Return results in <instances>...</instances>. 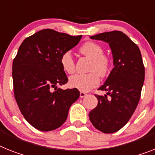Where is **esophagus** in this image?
Listing matches in <instances>:
<instances>
[{
    "mask_svg": "<svg viewBox=\"0 0 155 155\" xmlns=\"http://www.w3.org/2000/svg\"><path fill=\"white\" fill-rule=\"evenodd\" d=\"M80 97H84L85 96H87V94H86L85 92H84V91H80Z\"/></svg>",
    "mask_w": 155,
    "mask_h": 155,
    "instance_id": "esophagus-1",
    "label": "esophagus"
}]
</instances>
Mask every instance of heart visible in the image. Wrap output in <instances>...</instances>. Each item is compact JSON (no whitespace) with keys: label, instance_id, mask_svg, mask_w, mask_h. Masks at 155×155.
Wrapping results in <instances>:
<instances>
[{"label":"heart","instance_id":"heart-1","mask_svg":"<svg viewBox=\"0 0 155 155\" xmlns=\"http://www.w3.org/2000/svg\"><path fill=\"white\" fill-rule=\"evenodd\" d=\"M80 52L85 56L92 59L91 64V72L77 73L69 78L71 87L80 90L82 91H88L99 84V75L105 76L110 68V59L103 53V48L99 44L88 41L81 48ZM61 64L64 71L68 74L73 73L75 71V61L70 51L62 54Z\"/></svg>","mask_w":155,"mask_h":155}]
</instances>
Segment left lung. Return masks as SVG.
<instances>
[{
  "label": "left lung",
  "mask_w": 155,
  "mask_h": 155,
  "mask_svg": "<svg viewBox=\"0 0 155 155\" xmlns=\"http://www.w3.org/2000/svg\"><path fill=\"white\" fill-rule=\"evenodd\" d=\"M90 38L109 44L114 66L98 88L107 93L104 96L95 95L98 102L90 112V120L101 132L114 133L128 123L137 107L145 68L137 45L121 31L104 32Z\"/></svg>",
  "instance_id": "1"
}]
</instances>
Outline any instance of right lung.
I'll use <instances>...</instances> for the list:
<instances>
[{"instance_id": "obj_1", "label": "right lung", "mask_w": 155, "mask_h": 155, "mask_svg": "<svg viewBox=\"0 0 155 155\" xmlns=\"http://www.w3.org/2000/svg\"><path fill=\"white\" fill-rule=\"evenodd\" d=\"M81 38L44 29L19 46L12 64L14 94L21 114L36 129L48 132L61 127L80 97L76 88L63 90L58 86L68 80L61 64L62 54Z\"/></svg>"}]
</instances>
